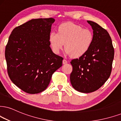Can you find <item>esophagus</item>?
<instances>
[{"instance_id":"1","label":"esophagus","mask_w":121,"mask_h":121,"mask_svg":"<svg viewBox=\"0 0 121 121\" xmlns=\"http://www.w3.org/2000/svg\"><path fill=\"white\" fill-rule=\"evenodd\" d=\"M67 60H65V59H63V65H65V64H67Z\"/></svg>"}]
</instances>
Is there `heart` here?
<instances>
[{
    "mask_svg": "<svg viewBox=\"0 0 121 121\" xmlns=\"http://www.w3.org/2000/svg\"><path fill=\"white\" fill-rule=\"evenodd\" d=\"M53 51L59 53L65 44V52L72 58H78L88 51L93 42V34L89 29L68 22L60 25L58 32L53 31L49 37Z\"/></svg>",
    "mask_w": 121,
    "mask_h": 121,
    "instance_id": "heart-1",
    "label": "heart"
}]
</instances>
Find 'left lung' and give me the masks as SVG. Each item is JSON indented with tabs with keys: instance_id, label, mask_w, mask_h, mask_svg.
Wrapping results in <instances>:
<instances>
[{
	"instance_id": "1",
	"label": "left lung",
	"mask_w": 121,
	"mask_h": 121,
	"mask_svg": "<svg viewBox=\"0 0 121 121\" xmlns=\"http://www.w3.org/2000/svg\"><path fill=\"white\" fill-rule=\"evenodd\" d=\"M93 30L94 40L88 51L72 59L70 81L75 90L89 93L99 89L111 75L114 50L109 34L98 23L87 21Z\"/></svg>"
}]
</instances>
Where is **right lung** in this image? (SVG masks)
Listing matches in <instances>:
<instances>
[{"label": "right lung", "mask_w": 121, "mask_h": 121, "mask_svg": "<svg viewBox=\"0 0 121 121\" xmlns=\"http://www.w3.org/2000/svg\"><path fill=\"white\" fill-rule=\"evenodd\" d=\"M53 18L32 19L13 29L5 47L7 71L11 81L27 93L43 91L63 58L55 54L49 37Z\"/></svg>", "instance_id": "1"}]
</instances>
